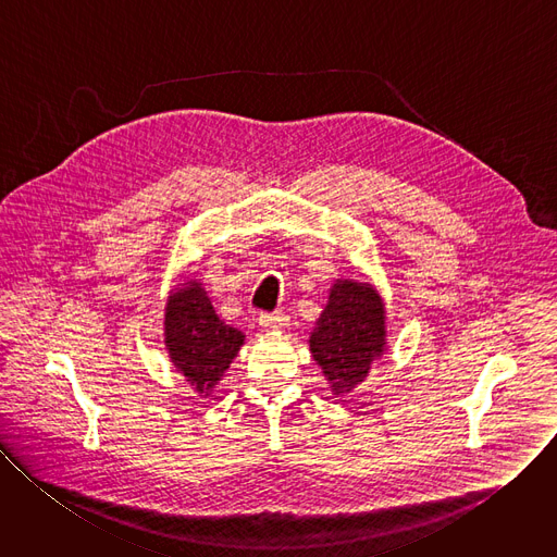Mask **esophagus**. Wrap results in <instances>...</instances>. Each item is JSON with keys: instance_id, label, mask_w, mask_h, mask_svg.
I'll list each match as a JSON object with an SVG mask.
<instances>
[{"instance_id": "obj_1", "label": "esophagus", "mask_w": 557, "mask_h": 557, "mask_svg": "<svg viewBox=\"0 0 557 557\" xmlns=\"http://www.w3.org/2000/svg\"><path fill=\"white\" fill-rule=\"evenodd\" d=\"M258 324L264 331H284L288 329V317L284 312H262Z\"/></svg>"}]
</instances>
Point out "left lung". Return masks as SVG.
I'll return each instance as SVG.
<instances>
[{
  "label": "left lung",
  "instance_id": "1",
  "mask_svg": "<svg viewBox=\"0 0 557 557\" xmlns=\"http://www.w3.org/2000/svg\"><path fill=\"white\" fill-rule=\"evenodd\" d=\"M385 304L370 282L335 280L329 304L308 337L310 355L335 396L361 385L387 344Z\"/></svg>",
  "mask_w": 557,
  "mask_h": 557
}]
</instances>
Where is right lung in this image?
I'll return each mask as SVG.
<instances>
[{
	"label": "right lung",
	"instance_id": "add662e5",
	"mask_svg": "<svg viewBox=\"0 0 557 557\" xmlns=\"http://www.w3.org/2000/svg\"><path fill=\"white\" fill-rule=\"evenodd\" d=\"M163 337L176 372L207 399L245 346V333L215 314L200 280L181 277L165 304Z\"/></svg>",
	"mask_w": 557,
	"mask_h": 557
}]
</instances>
